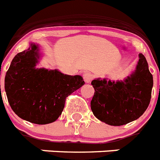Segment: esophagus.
I'll use <instances>...</instances> for the list:
<instances>
[{
    "mask_svg": "<svg viewBox=\"0 0 160 160\" xmlns=\"http://www.w3.org/2000/svg\"><path fill=\"white\" fill-rule=\"evenodd\" d=\"M83 78H84V81L86 82L87 83H90L93 78V75L91 72H84L83 73Z\"/></svg>",
    "mask_w": 160,
    "mask_h": 160,
    "instance_id": "esophagus-1",
    "label": "esophagus"
}]
</instances>
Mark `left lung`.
<instances>
[{
	"instance_id": "left-lung-1",
	"label": "left lung",
	"mask_w": 160,
	"mask_h": 160,
	"mask_svg": "<svg viewBox=\"0 0 160 160\" xmlns=\"http://www.w3.org/2000/svg\"><path fill=\"white\" fill-rule=\"evenodd\" d=\"M91 85L95 94L91 108L95 117L108 125L120 126L145 112L151 101L153 76L146 57L140 53L136 70L124 81L97 78Z\"/></svg>"
}]
</instances>
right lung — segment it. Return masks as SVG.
I'll list each match as a JSON object with an SVG mask.
<instances>
[{"mask_svg": "<svg viewBox=\"0 0 160 160\" xmlns=\"http://www.w3.org/2000/svg\"><path fill=\"white\" fill-rule=\"evenodd\" d=\"M38 45L18 53L5 78V90L12 110L29 122L46 125L61 115L68 95L84 85L80 75L64 74L57 69H36Z\"/></svg>", "mask_w": 160, "mask_h": 160, "instance_id": "add662e5", "label": "right lung"}]
</instances>
